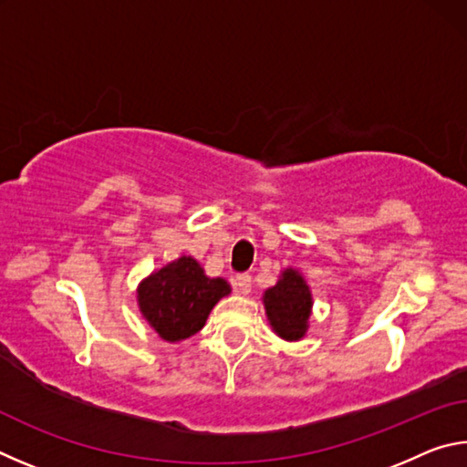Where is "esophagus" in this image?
Returning a JSON list of instances; mask_svg holds the SVG:
<instances>
[{
  "instance_id": "esophagus-1",
  "label": "esophagus",
  "mask_w": 467,
  "mask_h": 467,
  "mask_svg": "<svg viewBox=\"0 0 467 467\" xmlns=\"http://www.w3.org/2000/svg\"><path fill=\"white\" fill-rule=\"evenodd\" d=\"M233 286H234L236 292H239V295H249V292H251V275L249 274H236L234 280H233Z\"/></svg>"
}]
</instances>
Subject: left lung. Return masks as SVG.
I'll list each match as a JSON object with an SVG mask.
<instances>
[{
	"label": "left lung",
	"mask_w": 467,
	"mask_h": 467,
	"mask_svg": "<svg viewBox=\"0 0 467 467\" xmlns=\"http://www.w3.org/2000/svg\"><path fill=\"white\" fill-rule=\"evenodd\" d=\"M264 305L267 319L280 337L300 339L305 336L311 313V292L298 272H284L282 280L265 290Z\"/></svg>",
	"instance_id": "1"
}]
</instances>
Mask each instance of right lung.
<instances>
[{
	"mask_svg": "<svg viewBox=\"0 0 467 467\" xmlns=\"http://www.w3.org/2000/svg\"><path fill=\"white\" fill-rule=\"evenodd\" d=\"M231 292L223 278H208L192 257H179L140 284V311L167 342L192 337L220 298Z\"/></svg>",
	"mask_w": 467,
	"mask_h": 467,
	"instance_id": "1",
	"label": "right lung"
}]
</instances>
